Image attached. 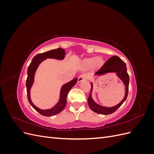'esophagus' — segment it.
<instances>
[{
	"instance_id": "esophagus-1",
	"label": "esophagus",
	"mask_w": 154,
	"mask_h": 154,
	"mask_svg": "<svg viewBox=\"0 0 154 154\" xmlns=\"http://www.w3.org/2000/svg\"><path fill=\"white\" fill-rule=\"evenodd\" d=\"M87 76L86 74H81V75L79 76L78 78V82L80 83L83 82V80H87Z\"/></svg>"
}]
</instances>
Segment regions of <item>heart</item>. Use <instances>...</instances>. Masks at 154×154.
I'll return each mask as SVG.
<instances>
[{"label":"heart","mask_w":154,"mask_h":154,"mask_svg":"<svg viewBox=\"0 0 154 154\" xmlns=\"http://www.w3.org/2000/svg\"><path fill=\"white\" fill-rule=\"evenodd\" d=\"M83 64L87 67L93 66L94 68H100L103 65V60L100 57H91L83 60Z\"/></svg>","instance_id":"heart-1"}]
</instances>
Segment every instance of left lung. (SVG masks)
Wrapping results in <instances>:
<instances>
[{
    "label": "left lung",
    "instance_id": "left-lung-1",
    "mask_svg": "<svg viewBox=\"0 0 154 154\" xmlns=\"http://www.w3.org/2000/svg\"><path fill=\"white\" fill-rule=\"evenodd\" d=\"M107 72H116V74H117L118 76L123 81L125 86V96L123 100L118 105L114 106L106 107L100 106L98 104L95 103L92 99L91 92L92 91L93 85L92 83H91V93L88 98V106H89L91 109L92 111H94V112L103 115L112 114L122 106V105L124 103V101L127 97L129 85V76L128 74L127 73L126 63L122 59L117 57V56H114V57L110 58L103 64V66L95 73V74H97V75H102V74H106Z\"/></svg>",
    "mask_w": 154,
    "mask_h": 154
}]
</instances>
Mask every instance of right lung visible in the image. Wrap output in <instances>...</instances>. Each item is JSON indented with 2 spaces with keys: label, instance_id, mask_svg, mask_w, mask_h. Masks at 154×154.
Here are the masks:
<instances>
[{
  "label": "right lung",
  "instance_id": "1",
  "mask_svg": "<svg viewBox=\"0 0 154 154\" xmlns=\"http://www.w3.org/2000/svg\"><path fill=\"white\" fill-rule=\"evenodd\" d=\"M66 54V51L62 48H58L56 49H53L44 53H40L36 54L35 57L32 58L30 65L27 68V78L26 80V88H27V99L29 102L30 105L33 108L39 112L41 115L44 116H53L56 114H59L62 112L67 103V96L68 92L71 89V88L76 84L78 78H74V80L70 81L69 82L64 84L60 91V96L58 103L54 106L52 109L47 110H42L36 107L32 103L30 97V90L31 86L34 82V76L36 70L39 66V64L45 60L46 58H54L58 60H62L65 57V54Z\"/></svg>",
  "mask_w": 154,
  "mask_h": 154
}]
</instances>
